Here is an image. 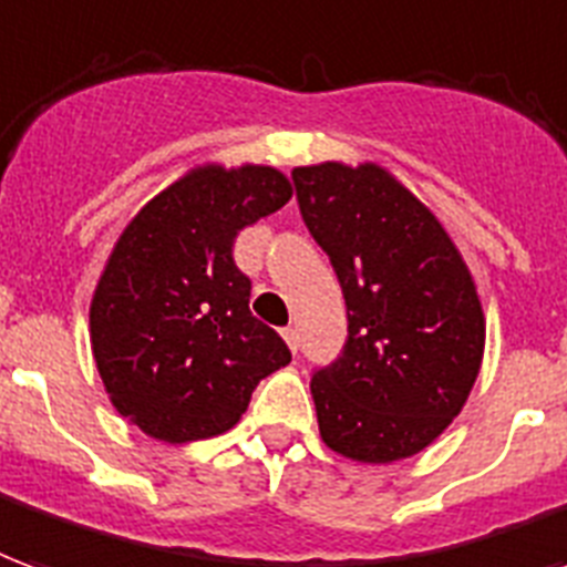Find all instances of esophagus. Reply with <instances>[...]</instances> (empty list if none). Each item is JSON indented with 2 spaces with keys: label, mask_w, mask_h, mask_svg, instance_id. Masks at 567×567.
I'll use <instances>...</instances> for the list:
<instances>
[{
  "label": "esophagus",
  "mask_w": 567,
  "mask_h": 567,
  "mask_svg": "<svg viewBox=\"0 0 567 567\" xmlns=\"http://www.w3.org/2000/svg\"><path fill=\"white\" fill-rule=\"evenodd\" d=\"M282 337H285V342H288V348H291V351H297V348H300V333H297L295 327H285Z\"/></svg>",
  "instance_id": "1"
}]
</instances>
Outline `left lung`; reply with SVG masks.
Listing matches in <instances>:
<instances>
[{"instance_id": "1", "label": "left lung", "mask_w": 567, "mask_h": 567, "mask_svg": "<svg viewBox=\"0 0 567 567\" xmlns=\"http://www.w3.org/2000/svg\"><path fill=\"white\" fill-rule=\"evenodd\" d=\"M291 179L348 312L342 354L309 384L321 439L358 463L421 454L481 372L475 279L433 209L375 162L295 167Z\"/></svg>"}]
</instances>
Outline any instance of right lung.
Instances as JSON below:
<instances>
[{"label":"right lung","mask_w":567,"mask_h":567,"mask_svg":"<svg viewBox=\"0 0 567 567\" xmlns=\"http://www.w3.org/2000/svg\"><path fill=\"white\" fill-rule=\"evenodd\" d=\"M291 200L267 165H200L141 207L90 306L92 358L113 409L150 439L186 444L228 433L251 390L291 363L249 312L234 240Z\"/></svg>","instance_id":"add662e5"}]
</instances>
